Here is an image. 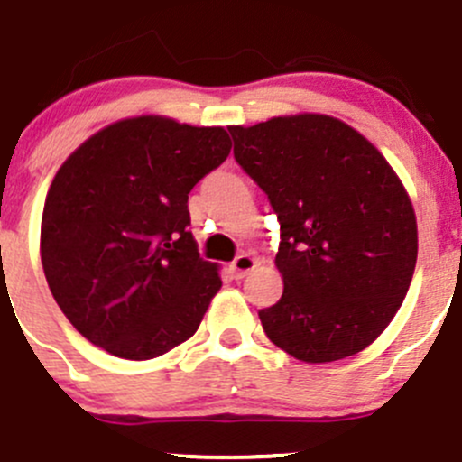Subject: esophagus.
<instances>
[{"label":"esophagus","instance_id":"esophagus-1","mask_svg":"<svg viewBox=\"0 0 462 462\" xmlns=\"http://www.w3.org/2000/svg\"><path fill=\"white\" fill-rule=\"evenodd\" d=\"M232 274H235V279H244L245 274H250L252 270L256 268V259L250 254H239L235 261H232Z\"/></svg>","mask_w":462,"mask_h":462}]
</instances>
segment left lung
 I'll return each mask as SVG.
<instances>
[{
    "label": "left lung",
    "instance_id": "obj_1",
    "mask_svg": "<svg viewBox=\"0 0 462 462\" xmlns=\"http://www.w3.org/2000/svg\"><path fill=\"white\" fill-rule=\"evenodd\" d=\"M230 134L236 163L281 223L283 294L259 312L268 338L305 363L365 349L394 319L416 268V217L401 179L334 116H274Z\"/></svg>",
    "mask_w": 462,
    "mask_h": 462
}]
</instances>
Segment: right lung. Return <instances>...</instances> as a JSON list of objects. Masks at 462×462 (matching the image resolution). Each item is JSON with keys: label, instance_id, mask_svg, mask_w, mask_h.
Returning a JSON list of instances; mask_svg holds the SVG:
<instances>
[{"label": "right lung", "instance_id": "obj_1", "mask_svg": "<svg viewBox=\"0 0 462 462\" xmlns=\"http://www.w3.org/2000/svg\"><path fill=\"white\" fill-rule=\"evenodd\" d=\"M230 148L223 128L134 116L92 134L55 174L43 274L92 346L148 361L197 332L221 279L188 230V194Z\"/></svg>", "mask_w": 462, "mask_h": 462}]
</instances>
